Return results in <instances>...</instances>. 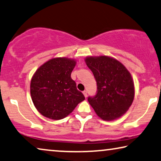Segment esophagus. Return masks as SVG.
Segmentation results:
<instances>
[{
	"instance_id": "34e87169",
	"label": "esophagus",
	"mask_w": 161,
	"mask_h": 161,
	"mask_svg": "<svg viewBox=\"0 0 161 161\" xmlns=\"http://www.w3.org/2000/svg\"><path fill=\"white\" fill-rule=\"evenodd\" d=\"M82 93H83V95H85V97H87V91H86V90L83 91Z\"/></svg>"
}]
</instances>
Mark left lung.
I'll return each mask as SVG.
<instances>
[{"mask_svg": "<svg viewBox=\"0 0 161 161\" xmlns=\"http://www.w3.org/2000/svg\"><path fill=\"white\" fill-rule=\"evenodd\" d=\"M85 61L97 86L95 97H88L89 103L104 121L121 117L132 104L135 93L130 72L123 64L110 56H87Z\"/></svg>", "mask_w": 161, "mask_h": 161, "instance_id": "obj_1", "label": "left lung"}]
</instances>
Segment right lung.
<instances>
[{"label": "right lung", "instance_id": "obj_1", "mask_svg": "<svg viewBox=\"0 0 161 161\" xmlns=\"http://www.w3.org/2000/svg\"><path fill=\"white\" fill-rule=\"evenodd\" d=\"M76 64L74 58H53L33 74L30 82L31 97L42 116L53 120L64 119L85 99L71 77Z\"/></svg>", "mask_w": 161, "mask_h": 161}]
</instances>
